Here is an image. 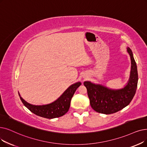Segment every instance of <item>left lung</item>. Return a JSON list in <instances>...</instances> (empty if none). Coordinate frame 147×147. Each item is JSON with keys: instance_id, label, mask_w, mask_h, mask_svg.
Segmentation results:
<instances>
[{"instance_id": "8db88e82", "label": "left lung", "mask_w": 147, "mask_h": 147, "mask_svg": "<svg viewBox=\"0 0 147 147\" xmlns=\"http://www.w3.org/2000/svg\"><path fill=\"white\" fill-rule=\"evenodd\" d=\"M127 52L130 56L131 68L130 79L124 88L113 90L90 82L84 83L91 106L97 112L108 115L118 112L129 105L135 96L138 82L137 65L130 49H127Z\"/></svg>"}]
</instances>
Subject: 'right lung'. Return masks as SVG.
<instances>
[{"mask_svg": "<svg viewBox=\"0 0 147 147\" xmlns=\"http://www.w3.org/2000/svg\"><path fill=\"white\" fill-rule=\"evenodd\" d=\"M81 85L80 82L70 86L61 96L53 103L41 106L30 105L24 101L19 95L23 104L34 114L48 119L58 118L65 115L69 110L70 102L77 88Z\"/></svg>", "mask_w": 147, "mask_h": 147, "instance_id": "right-lung-1", "label": "right lung"}]
</instances>
